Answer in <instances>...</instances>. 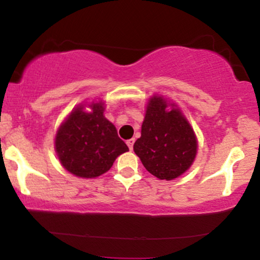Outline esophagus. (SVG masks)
<instances>
[{
    "mask_svg": "<svg viewBox=\"0 0 260 260\" xmlns=\"http://www.w3.org/2000/svg\"><path fill=\"white\" fill-rule=\"evenodd\" d=\"M134 142H136V139H134V138L127 140V145H128V148H129V150H132V149H133Z\"/></svg>",
    "mask_w": 260,
    "mask_h": 260,
    "instance_id": "1",
    "label": "esophagus"
}]
</instances>
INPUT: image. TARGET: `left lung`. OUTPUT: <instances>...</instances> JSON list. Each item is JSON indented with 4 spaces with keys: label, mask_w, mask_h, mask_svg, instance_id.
Masks as SVG:
<instances>
[{
    "label": "left lung",
    "mask_w": 260,
    "mask_h": 260,
    "mask_svg": "<svg viewBox=\"0 0 260 260\" xmlns=\"http://www.w3.org/2000/svg\"><path fill=\"white\" fill-rule=\"evenodd\" d=\"M174 106V105H172ZM168 101L154 96L149 101L142 136L133 149L144 168L160 180H174L186 172L197 154V139L180 110H166Z\"/></svg>",
    "instance_id": "left-lung-1"
}]
</instances>
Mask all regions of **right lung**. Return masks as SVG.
Here are the masks:
<instances>
[{"mask_svg":"<svg viewBox=\"0 0 260 260\" xmlns=\"http://www.w3.org/2000/svg\"><path fill=\"white\" fill-rule=\"evenodd\" d=\"M56 153L71 174L94 178L105 174L113 161L128 151L117 131L104 117V104H95L91 112L78 107L68 116L56 134Z\"/></svg>","mask_w":260,"mask_h":260,"instance_id":"1","label":"right lung"}]
</instances>
